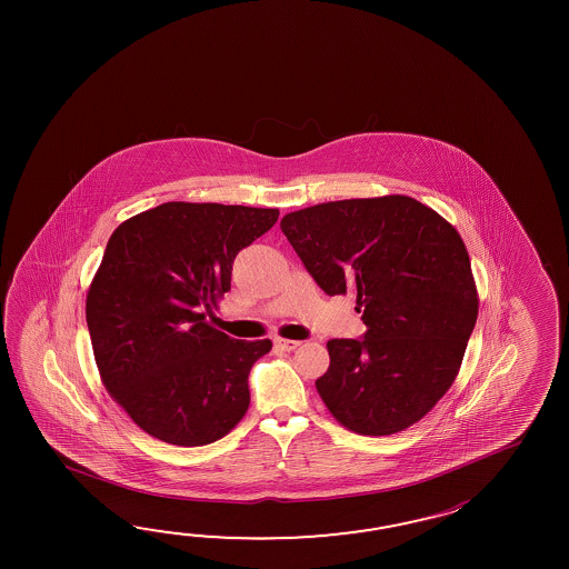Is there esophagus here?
Masks as SVG:
<instances>
[{
  "label": "esophagus",
  "mask_w": 569,
  "mask_h": 569,
  "mask_svg": "<svg viewBox=\"0 0 569 569\" xmlns=\"http://www.w3.org/2000/svg\"><path fill=\"white\" fill-rule=\"evenodd\" d=\"M274 346L282 351H292L301 346V341H297V339L274 338Z\"/></svg>",
  "instance_id": "1"
}]
</instances>
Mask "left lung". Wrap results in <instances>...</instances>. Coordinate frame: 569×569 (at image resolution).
Segmentation results:
<instances>
[{
	"mask_svg": "<svg viewBox=\"0 0 569 569\" xmlns=\"http://www.w3.org/2000/svg\"><path fill=\"white\" fill-rule=\"evenodd\" d=\"M280 230L329 297L356 295L362 339L327 341L315 387L339 423L392 436L421 421L460 372L478 290L458 230L405 194L287 213Z\"/></svg>",
	"mask_w": 569,
	"mask_h": 569,
	"instance_id": "left-lung-1",
	"label": "left lung"
}]
</instances>
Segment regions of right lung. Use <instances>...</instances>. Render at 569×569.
I'll return each instance as SVG.
<instances>
[{"label": "right lung", "instance_id": "obj_1", "mask_svg": "<svg viewBox=\"0 0 569 569\" xmlns=\"http://www.w3.org/2000/svg\"><path fill=\"white\" fill-rule=\"evenodd\" d=\"M279 209L170 201L111 233L87 292L103 387L148 436L197 448L228 436L250 405L248 375L270 339H233L207 315L238 252Z\"/></svg>", "mask_w": 569, "mask_h": 569}]
</instances>
